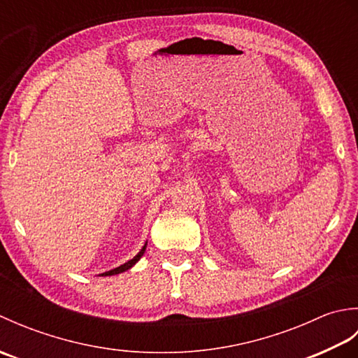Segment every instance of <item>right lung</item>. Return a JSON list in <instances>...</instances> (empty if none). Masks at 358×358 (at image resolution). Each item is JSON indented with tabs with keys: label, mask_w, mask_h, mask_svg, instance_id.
Wrapping results in <instances>:
<instances>
[{
	"label": "right lung",
	"mask_w": 358,
	"mask_h": 358,
	"mask_svg": "<svg viewBox=\"0 0 358 358\" xmlns=\"http://www.w3.org/2000/svg\"><path fill=\"white\" fill-rule=\"evenodd\" d=\"M144 250H146V245L143 246V249L140 250L138 254H136L132 260H129L127 263H124V264H121V266H118V268H115V269H112V271H108V272H104V273H101V275H115V273H121V272H124V271H127V269H131L132 266L140 260V258L143 257V254H144Z\"/></svg>",
	"instance_id": "right-lung-1"
}]
</instances>
